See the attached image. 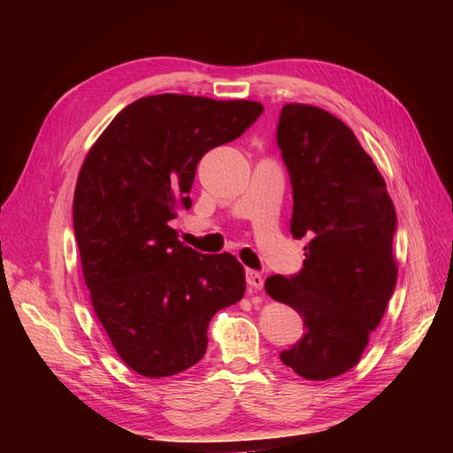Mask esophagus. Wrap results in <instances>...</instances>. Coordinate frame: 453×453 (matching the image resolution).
I'll return each mask as SVG.
<instances>
[{
	"label": "esophagus",
	"instance_id": "1",
	"mask_svg": "<svg viewBox=\"0 0 453 453\" xmlns=\"http://www.w3.org/2000/svg\"><path fill=\"white\" fill-rule=\"evenodd\" d=\"M245 281H248V285L255 291H260V289H263V285H265L263 273H258L257 270H245Z\"/></svg>",
	"mask_w": 453,
	"mask_h": 453
}]
</instances>
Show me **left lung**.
<instances>
[{"mask_svg": "<svg viewBox=\"0 0 453 453\" xmlns=\"http://www.w3.org/2000/svg\"><path fill=\"white\" fill-rule=\"evenodd\" d=\"M276 140L293 187L291 234L310 240L303 270L265 283L304 321L280 359L306 380H328L359 363L388 308L396 213L376 164L334 115L287 104Z\"/></svg>", "mask_w": 453, "mask_h": 453, "instance_id": "left-lung-1", "label": "left lung"}]
</instances>
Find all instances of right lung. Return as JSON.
I'll return each instance as SVG.
<instances>
[{"label": "right lung", "mask_w": 453, "mask_h": 453, "mask_svg": "<svg viewBox=\"0 0 453 453\" xmlns=\"http://www.w3.org/2000/svg\"><path fill=\"white\" fill-rule=\"evenodd\" d=\"M263 111L250 100L147 96L88 150L73 196L75 240L94 311L134 372L166 378L196 365L213 315L245 293L236 257L187 248L168 223L193 203L200 158Z\"/></svg>", "instance_id": "add662e5"}]
</instances>
